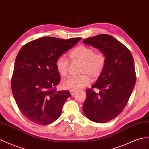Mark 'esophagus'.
Wrapping results in <instances>:
<instances>
[{"mask_svg":"<svg viewBox=\"0 0 149 149\" xmlns=\"http://www.w3.org/2000/svg\"><path fill=\"white\" fill-rule=\"evenodd\" d=\"M77 93V91H70V94L72 95V96H74V95Z\"/></svg>","mask_w":149,"mask_h":149,"instance_id":"esophagus-1","label":"esophagus"}]
</instances>
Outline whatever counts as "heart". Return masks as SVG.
Wrapping results in <instances>:
<instances>
[{
  "label": "heart",
  "instance_id": "1",
  "mask_svg": "<svg viewBox=\"0 0 149 149\" xmlns=\"http://www.w3.org/2000/svg\"><path fill=\"white\" fill-rule=\"evenodd\" d=\"M72 60L80 61L83 63L81 75L70 77L63 81L62 86L64 89L77 91L84 88L90 83V77L96 79L100 77L106 65V57L102 53H96L95 49L85 45H79L70 52ZM56 70L62 77L68 74L69 61L65 56L60 55L56 60Z\"/></svg>",
  "mask_w": 149,
  "mask_h": 149
}]
</instances>
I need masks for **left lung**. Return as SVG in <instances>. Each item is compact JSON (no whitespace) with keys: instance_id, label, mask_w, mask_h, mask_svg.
<instances>
[{"instance_id":"8db88e82","label":"left lung","mask_w":149,"mask_h":149,"mask_svg":"<svg viewBox=\"0 0 149 149\" xmlns=\"http://www.w3.org/2000/svg\"><path fill=\"white\" fill-rule=\"evenodd\" d=\"M83 43L98 48L106 57L103 72L92 89L86 90L83 112L91 121L106 123L119 115L131 96L136 82L134 60L123 44L106 34L87 38Z\"/></svg>"}]
</instances>
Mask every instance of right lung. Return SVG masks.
Segmentation results:
<instances>
[{"mask_svg": "<svg viewBox=\"0 0 149 149\" xmlns=\"http://www.w3.org/2000/svg\"><path fill=\"white\" fill-rule=\"evenodd\" d=\"M81 39L45 36L21 48L15 60L11 88L19 109L28 120L45 125L60 117L71 94L68 91H56L60 75L56 60Z\"/></svg>", "mask_w": 149, "mask_h": 149, "instance_id": "add662e5", "label": "right lung"}]
</instances>
